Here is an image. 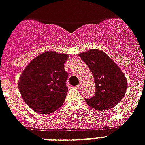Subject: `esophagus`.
I'll use <instances>...</instances> for the list:
<instances>
[{
	"label": "esophagus",
	"instance_id": "1",
	"mask_svg": "<svg viewBox=\"0 0 145 145\" xmlns=\"http://www.w3.org/2000/svg\"><path fill=\"white\" fill-rule=\"evenodd\" d=\"M76 87L77 89H81V88H82V84H81V83H79Z\"/></svg>",
	"mask_w": 145,
	"mask_h": 145
}]
</instances>
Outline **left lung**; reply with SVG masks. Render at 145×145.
<instances>
[{
	"label": "left lung",
	"mask_w": 145,
	"mask_h": 145,
	"mask_svg": "<svg viewBox=\"0 0 145 145\" xmlns=\"http://www.w3.org/2000/svg\"><path fill=\"white\" fill-rule=\"evenodd\" d=\"M89 66L95 79V96L85 99L88 105L98 111H105L116 106L123 97L127 80L122 71L106 53L91 49L79 54Z\"/></svg>",
	"instance_id": "8db88e82"
}]
</instances>
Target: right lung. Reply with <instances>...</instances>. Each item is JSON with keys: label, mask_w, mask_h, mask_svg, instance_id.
<instances>
[{"label": "right lung", "mask_w": 145, "mask_h": 145, "mask_svg": "<svg viewBox=\"0 0 145 145\" xmlns=\"http://www.w3.org/2000/svg\"><path fill=\"white\" fill-rule=\"evenodd\" d=\"M69 55L47 51L27 65L18 80V89L27 104L36 112L50 114L64 103L69 74L65 62Z\"/></svg>", "instance_id": "add662e5"}]
</instances>
